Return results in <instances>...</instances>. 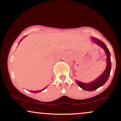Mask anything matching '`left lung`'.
Returning <instances> with one entry per match:
<instances>
[{
  "label": "left lung",
  "mask_w": 121,
  "mask_h": 121,
  "mask_svg": "<svg viewBox=\"0 0 121 121\" xmlns=\"http://www.w3.org/2000/svg\"><path fill=\"white\" fill-rule=\"evenodd\" d=\"M91 39H92L94 43H95L98 45L102 47L103 48V49L105 51L107 56V65L106 69H105L104 73L98 78H97L96 80H94V81L91 82V83H88V84H85V83L81 82L80 81H76V83H77L79 86L82 89L86 91H95V90L97 89L98 87L104 85L106 83V82L108 81V78H109L110 74L111 68H112V63H111L110 60V53L109 50L107 48L106 45L102 41L97 39L95 38V37H91Z\"/></svg>",
  "instance_id": "obj_1"
}]
</instances>
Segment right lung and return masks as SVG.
Instances as JSON below:
<instances>
[{
    "label": "right lung",
    "mask_w": 121,
    "mask_h": 121,
    "mask_svg": "<svg viewBox=\"0 0 121 121\" xmlns=\"http://www.w3.org/2000/svg\"><path fill=\"white\" fill-rule=\"evenodd\" d=\"M25 37H26V36H25ZM24 37H23V38H24ZM21 40H20V41H21ZM19 43H20V42H19ZM46 87H44V89H42V90H41V91H31V92H33V93H38V92H40V91H44V89H45V88H46Z\"/></svg>",
    "instance_id": "1"
}]
</instances>
